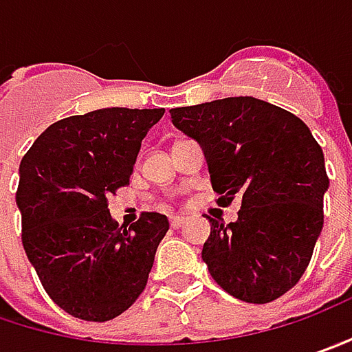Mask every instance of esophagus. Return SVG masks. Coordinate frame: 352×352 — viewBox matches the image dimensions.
<instances>
[{
    "label": "esophagus",
    "mask_w": 352,
    "mask_h": 352,
    "mask_svg": "<svg viewBox=\"0 0 352 352\" xmlns=\"http://www.w3.org/2000/svg\"><path fill=\"white\" fill-rule=\"evenodd\" d=\"M185 222H187L185 217H171V226H173V228H181Z\"/></svg>",
    "instance_id": "esophagus-1"
}]
</instances>
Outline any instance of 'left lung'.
Segmentation results:
<instances>
[{
  "label": "left lung",
  "mask_w": 352,
  "mask_h": 352,
  "mask_svg": "<svg viewBox=\"0 0 352 352\" xmlns=\"http://www.w3.org/2000/svg\"><path fill=\"white\" fill-rule=\"evenodd\" d=\"M171 118L203 147L217 203L242 199L236 222L208 219L203 260L212 280L246 303L282 298L323 228L321 146L298 116L252 96L173 108Z\"/></svg>",
  "instance_id": "8db88e82"
}]
</instances>
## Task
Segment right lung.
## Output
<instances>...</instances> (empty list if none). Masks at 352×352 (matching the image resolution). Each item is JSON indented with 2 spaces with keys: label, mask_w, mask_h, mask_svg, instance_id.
<instances>
[{
  "label": "right lung",
  "mask_w": 352,
  "mask_h": 352,
  "mask_svg": "<svg viewBox=\"0 0 352 352\" xmlns=\"http://www.w3.org/2000/svg\"><path fill=\"white\" fill-rule=\"evenodd\" d=\"M163 108H102L51 124L25 153L15 201L21 240L45 292L67 314L110 321L146 289L169 230L160 212L126 228L108 197L130 185L142 140Z\"/></svg>",
  "instance_id": "right-lung-1"
}]
</instances>
